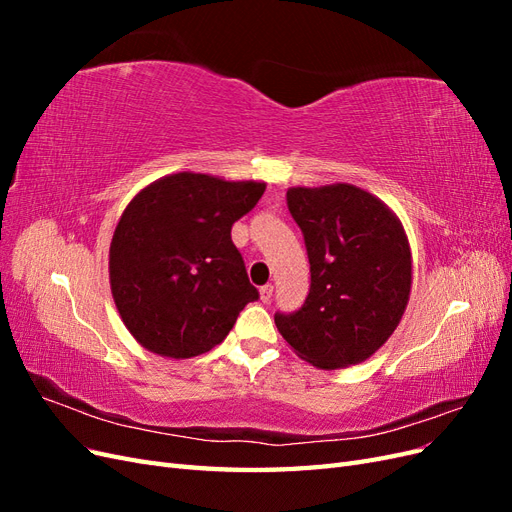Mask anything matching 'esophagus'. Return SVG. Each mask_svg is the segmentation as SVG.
<instances>
[{
	"mask_svg": "<svg viewBox=\"0 0 512 512\" xmlns=\"http://www.w3.org/2000/svg\"><path fill=\"white\" fill-rule=\"evenodd\" d=\"M271 297H273V286H271V284H265V286L260 288V301H262V303H269Z\"/></svg>",
	"mask_w": 512,
	"mask_h": 512,
	"instance_id": "esophagus-1",
	"label": "esophagus"
}]
</instances>
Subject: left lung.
I'll return each mask as SVG.
<instances>
[{"label": "left lung", "mask_w": 512, "mask_h": 512, "mask_svg": "<svg viewBox=\"0 0 512 512\" xmlns=\"http://www.w3.org/2000/svg\"><path fill=\"white\" fill-rule=\"evenodd\" d=\"M288 209L305 237L312 286L275 327L318 369L367 361L404 316L412 252L404 226L382 200L350 183L290 188Z\"/></svg>", "instance_id": "8db88e82"}]
</instances>
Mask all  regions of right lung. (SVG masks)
I'll list each match as a JSON object with an SVG mask.
<instances>
[{"instance_id":"add662e5","label":"right lung","mask_w":512,"mask_h":512,"mask_svg":"<svg viewBox=\"0 0 512 512\" xmlns=\"http://www.w3.org/2000/svg\"><path fill=\"white\" fill-rule=\"evenodd\" d=\"M265 188L183 170L149 183L123 209L108 277L117 312L143 348L177 361L209 352L258 299L230 228Z\"/></svg>"}]
</instances>
